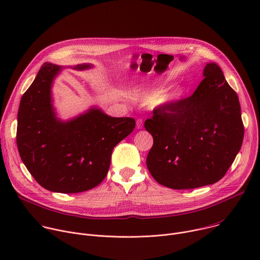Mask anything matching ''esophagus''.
I'll list each match as a JSON object with an SVG mask.
<instances>
[{"label":"esophagus","instance_id":"esophagus-1","mask_svg":"<svg viewBox=\"0 0 260 260\" xmlns=\"http://www.w3.org/2000/svg\"><path fill=\"white\" fill-rule=\"evenodd\" d=\"M143 127V120L142 119H138L137 120V128L141 129Z\"/></svg>","mask_w":260,"mask_h":260}]
</instances>
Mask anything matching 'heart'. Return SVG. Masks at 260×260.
Listing matches in <instances>:
<instances>
[{
    "label": "heart",
    "instance_id": "heart-1",
    "mask_svg": "<svg viewBox=\"0 0 260 260\" xmlns=\"http://www.w3.org/2000/svg\"><path fill=\"white\" fill-rule=\"evenodd\" d=\"M185 93H186V88L184 86L182 85L176 86L170 91L156 95L152 101V108L160 109V108H166L171 105H174L178 103L180 100H182Z\"/></svg>",
    "mask_w": 260,
    "mask_h": 260
}]
</instances>
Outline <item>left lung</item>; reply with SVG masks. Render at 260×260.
Instances as JSON below:
<instances>
[{"label": "left lung", "instance_id": "8db88e82", "mask_svg": "<svg viewBox=\"0 0 260 260\" xmlns=\"http://www.w3.org/2000/svg\"><path fill=\"white\" fill-rule=\"evenodd\" d=\"M203 76L192 95L155 109L144 124L153 137L147 168L156 182L172 189L218 182L243 143L238 94L217 63H207Z\"/></svg>", "mask_w": 260, "mask_h": 260}]
</instances>
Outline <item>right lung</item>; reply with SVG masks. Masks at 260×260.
<instances>
[{
    "mask_svg": "<svg viewBox=\"0 0 260 260\" xmlns=\"http://www.w3.org/2000/svg\"><path fill=\"white\" fill-rule=\"evenodd\" d=\"M90 63L77 64L82 71ZM62 67L45 62L23 93L17 114L20 158L42 187L53 192L89 190L108 174L113 148L135 128L131 117H111L100 108L62 121L52 105L51 87Z\"/></svg>",
    "mask_w": 260,
    "mask_h": 260,
    "instance_id": "right-lung-1",
    "label": "right lung"
}]
</instances>
